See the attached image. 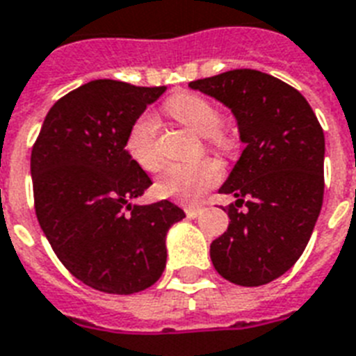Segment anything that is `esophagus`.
<instances>
[{
    "label": "esophagus",
    "mask_w": 356,
    "mask_h": 356,
    "mask_svg": "<svg viewBox=\"0 0 356 356\" xmlns=\"http://www.w3.org/2000/svg\"><path fill=\"white\" fill-rule=\"evenodd\" d=\"M184 212H186V216L190 219H195L199 213H201V208H199V207H186V208H184Z\"/></svg>",
    "instance_id": "34e87169"
}]
</instances>
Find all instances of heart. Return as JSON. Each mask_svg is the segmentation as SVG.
I'll return each instance as SVG.
<instances>
[{"mask_svg": "<svg viewBox=\"0 0 356 356\" xmlns=\"http://www.w3.org/2000/svg\"><path fill=\"white\" fill-rule=\"evenodd\" d=\"M164 109L170 117L207 138V144L219 153L234 149V138L221 128L223 113L210 98L195 93H177L166 100ZM129 157L146 172H159L164 159L159 148V122L152 113H144L133 122L126 137ZM223 172L213 161L184 166L170 164L159 181V192L164 197L183 204H197L204 193L219 184Z\"/></svg>", "mask_w": 356, "mask_h": 356, "instance_id": "b5f03b06", "label": "heart"}]
</instances>
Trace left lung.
I'll list each match as a JSON object with an SVG mask.
<instances>
[{
	"mask_svg": "<svg viewBox=\"0 0 356 356\" xmlns=\"http://www.w3.org/2000/svg\"><path fill=\"white\" fill-rule=\"evenodd\" d=\"M190 88L232 109L247 144L219 188L236 203L223 208L230 221L210 245V258L228 282L265 285L298 261L320 216L323 129L298 89L256 69L201 78Z\"/></svg>",
	"mask_w": 356,
	"mask_h": 356,
	"instance_id": "obj_1",
	"label": "left lung"
}]
</instances>
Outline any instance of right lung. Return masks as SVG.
<instances>
[{"label":"right lung","mask_w":356,"mask_h":356,"mask_svg":"<svg viewBox=\"0 0 356 356\" xmlns=\"http://www.w3.org/2000/svg\"><path fill=\"white\" fill-rule=\"evenodd\" d=\"M164 86L93 80L49 109L31 153L38 223L63 267L89 287L133 294L166 267V234L184 212L170 201L133 204L152 179L126 137Z\"/></svg>","instance_id":"1"}]
</instances>
